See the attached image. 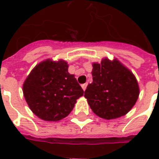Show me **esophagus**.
Instances as JSON below:
<instances>
[{
	"label": "esophagus",
	"mask_w": 159,
	"mask_h": 159,
	"mask_svg": "<svg viewBox=\"0 0 159 159\" xmlns=\"http://www.w3.org/2000/svg\"><path fill=\"white\" fill-rule=\"evenodd\" d=\"M87 86H88V84H87V83H84V84H82V88H83V89L84 90V91L86 90Z\"/></svg>",
	"instance_id": "34e87169"
}]
</instances>
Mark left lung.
I'll list each match as a JSON object with an SVG mask.
<instances>
[{
    "instance_id": "obj_1",
    "label": "left lung",
    "mask_w": 159,
    "mask_h": 159,
    "mask_svg": "<svg viewBox=\"0 0 159 159\" xmlns=\"http://www.w3.org/2000/svg\"><path fill=\"white\" fill-rule=\"evenodd\" d=\"M93 83L84 92L90 108L104 119L123 117L136 103L140 88L132 71L117 59L93 63Z\"/></svg>"
}]
</instances>
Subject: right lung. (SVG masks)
<instances>
[{"label": "right lung", "mask_w": 159, "mask_h": 159, "mask_svg": "<svg viewBox=\"0 0 159 159\" xmlns=\"http://www.w3.org/2000/svg\"><path fill=\"white\" fill-rule=\"evenodd\" d=\"M63 59H48L36 65L23 84V93L30 109L45 121L57 122L67 117L84 91L68 72Z\"/></svg>", "instance_id": "add662e5"}]
</instances>
